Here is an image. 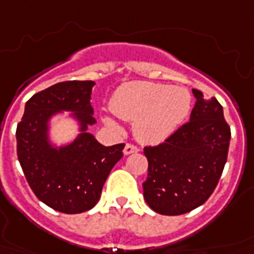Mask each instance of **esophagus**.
Returning <instances> with one entry per match:
<instances>
[{
	"label": "esophagus",
	"mask_w": 254,
	"mask_h": 254,
	"mask_svg": "<svg viewBox=\"0 0 254 254\" xmlns=\"http://www.w3.org/2000/svg\"><path fill=\"white\" fill-rule=\"evenodd\" d=\"M137 151H139V148H137L136 145L129 144V143H127V144L125 145V148H124V154H125V155H129V154H134V152H137Z\"/></svg>",
	"instance_id": "34e87169"
}]
</instances>
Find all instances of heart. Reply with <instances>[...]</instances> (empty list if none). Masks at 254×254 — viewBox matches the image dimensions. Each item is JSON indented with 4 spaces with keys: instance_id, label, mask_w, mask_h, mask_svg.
I'll return each mask as SVG.
<instances>
[{
    "instance_id": "1",
    "label": "heart",
    "mask_w": 254,
    "mask_h": 254,
    "mask_svg": "<svg viewBox=\"0 0 254 254\" xmlns=\"http://www.w3.org/2000/svg\"><path fill=\"white\" fill-rule=\"evenodd\" d=\"M110 109L118 118L134 122L133 132L139 141L158 144L169 139L187 120L191 95L166 84L129 82L115 92ZM104 122L115 132H122L114 118L106 117Z\"/></svg>"
}]
</instances>
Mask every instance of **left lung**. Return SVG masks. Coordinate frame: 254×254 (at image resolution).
Returning <instances> with one entry per match:
<instances>
[{
    "label": "left lung",
    "mask_w": 254,
    "mask_h": 254,
    "mask_svg": "<svg viewBox=\"0 0 254 254\" xmlns=\"http://www.w3.org/2000/svg\"><path fill=\"white\" fill-rule=\"evenodd\" d=\"M195 106L190 122L157 147H145L148 176L144 199L165 216L189 213L212 195L227 162L231 130L223 107L192 89Z\"/></svg>",
    "instance_id": "left-lung-1"
}]
</instances>
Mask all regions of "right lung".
<instances>
[{"label":"right lung","mask_w":254,"mask_h":254,"mask_svg":"<svg viewBox=\"0 0 254 254\" xmlns=\"http://www.w3.org/2000/svg\"><path fill=\"white\" fill-rule=\"evenodd\" d=\"M93 81H67L35 93L16 129L17 158L37 198L58 212H86L100 199L104 183L122 158L125 144H100L88 127L96 124ZM70 112L78 133L58 145L50 137L52 120Z\"/></svg>","instance_id":"obj_1"}]
</instances>
